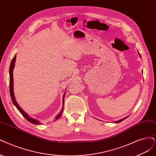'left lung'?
<instances>
[{
  "label": "left lung",
  "mask_w": 156,
  "mask_h": 156,
  "mask_svg": "<svg viewBox=\"0 0 156 156\" xmlns=\"http://www.w3.org/2000/svg\"><path fill=\"white\" fill-rule=\"evenodd\" d=\"M139 53V55L141 56V55H140V53ZM126 118H127V117H126ZM126 118H123V119H120V120H119V121H116V122H115V123H119V122H122L123 120H124V119H126Z\"/></svg>",
  "instance_id": "8db88e82"
}]
</instances>
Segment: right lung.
<instances>
[{"mask_svg":"<svg viewBox=\"0 0 156 156\" xmlns=\"http://www.w3.org/2000/svg\"><path fill=\"white\" fill-rule=\"evenodd\" d=\"M15 60H16V56H15L13 57V58L12 59V60H11L10 67H9V93H10V96H11V100H12L13 104L16 107V108L18 109V110L20 111V112L22 114V116H24L28 121V122H30V123L35 124V125H40V123L37 120V119H33V118H31L28 115L19 107V104L17 103V102L15 100V95H14V93H13V68H14V66H15ZM64 98H65V93L63 96V103H64ZM63 108H62L60 112L58 114V116H56V119H58L60 117V116L62 115V113L63 112Z\"/></svg>","mask_w":156,"mask_h":156,"instance_id":"obj_1","label":"right lung"}]
</instances>
